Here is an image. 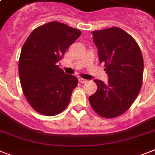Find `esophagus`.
Wrapping results in <instances>:
<instances>
[{"mask_svg": "<svg viewBox=\"0 0 155 155\" xmlns=\"http://www.w3.org/2000/svg\"><path fill=\"white\" fill-rule=\"evenodd\" d=\"M79 82L81 83V84H84V83L87 82V80H85V79L82 78H79Z\"/></svg>", "mask_w": 155, "mask_h": 155, "instance_id": "1", "label": "esophagus"}]
</instances>
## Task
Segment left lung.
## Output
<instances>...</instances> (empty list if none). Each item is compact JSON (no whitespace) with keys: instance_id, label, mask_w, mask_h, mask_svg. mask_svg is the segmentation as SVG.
<instances>
[{"instance_id":"8db88e82","label":"left lung","mask_w":155,"mask_h":155,"mask_svg":"<svg viewBox=\"0 0 155 155\" xmlns=\"http://www.w3.org/2000/svg\"><path fill=\"white\" fill-rule=\"evenodd\" d=\"M100 63H104L107 84L95 80L97 90L88 97L94 111L104 118L121 115L140 93L143 83V59L138 44L122 29L92 31Z\"/></svg>"}]
</instances>
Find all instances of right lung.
Here are the masks:
<instances>
[{
  "label": "right lung",
  "mask_w": 155,
  "mask_h": 155,
  "mask_svg": "<svg viewBox=\"0 0 155 155\" xmlns=\"http://www.w3.org/2000/svg\"><path fill=\"white\" fill-rule=\"evenodd\" d=\"M81 32L64 23L50 22L34 29L21 50L18 74L22 92L31 107L43 115L63 112L78 80L56 63Z\"/></svg>",
  "instance_id": "1"
}]
</instances>
